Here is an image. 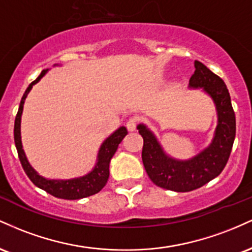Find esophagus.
<instances>
[{
	"label": "esophagus",
	"mask_w": 252,
	"mask_h": 252,
	"mask_svg": "<svg viewBox=\"0 0 252 252\" xmlns=\"http://www.w3.org/2000/svg\"><path fill=\"white\" fill-rule=\"evenodd\" d=\"M126 126L129 131H134V130H136V126H137V120H136V118H129V120L126 121Z\"/></svg>",
	"instance_id": "obj_1"
}]
</instances>
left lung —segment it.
<instances>
[{"instance_id":"left-lung-1","label":"left lung","mask_w":252,"mask_h":252,"mask_svg":"<svg viewBox=\"0 0 252 252\" xmlns=\"http://www.w3.org/2000/svg\"><path fill=\"white\" fill-rule=\"evenodd\" d=\"M194 67L189 86L204 88L213 98L218 111V126L209 148L192 160H173L164 154L155 136L143 124L137 126L143 137L142 161L149 179L156 186L175 192L200 189L220 174L230 158L236 136L235 111L224 80L198 60L194 62Z\"/></svg>"}]
</instances>
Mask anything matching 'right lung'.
Wrapping results in <instances>:
<instances>
[{"instance_id": "1", "label": "right lung", "mask_w": 252, "mask_h": 252, "mask_svg": "<svg viewBox=\"0 0 252 252\" xmlns=\"http://www.w3.org/2000/svg\"><path fill=\"white\" fill-rule=\"evenodd\" d=\"M47 70H43L39 77L36 78L34 82H32L28 86L26 92L22 97L21 103H20L19 111H17L15 117V124H14V141H15V146L17 149V155H19L20 162L22 164V168L26 172L31 181L33 182L35 186L39 187L47 193H50L56 198L60 199H67V200H76V199L86 198V196L94 195L99 192L106 185L109 179V164L110 160L112 156L115 155L118 148V144L122 142V140L128 134L126 129L124 126H121L120 129L116 130L110 137L104 141L102 147H100L99 153H98V161L94 166V170L89 173L88 175L83 176V178L72 179V180H47V179L40 176L31 167L28 163L27 158L22 149L21 143V134H20V124H21V115L22 110H24L25 99L27 94H30L31 89L33 88L34 84L39 82L41 78L45 76Z\"/></svg>"}]
</instances>
